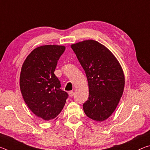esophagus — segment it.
Here are the masks:
<instances>
[{"mask_svg":"<svg viewBox=\"0 0 150 150\" xmlns=\"http://www.w3.org/2000/svg\"><path fill=\"white\" fill-rule=\"evenodd\" d=\"M69 96H71V97H72V96H73V95H74V92L73 91H69Z\"/></svg>","mask_w":150,"mask_h":150,"instance_id":"esophagus-1","label":"esophagus"}]
</instances>
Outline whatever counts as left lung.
I'll return each mask as SVG.
<instances>
[{
    "mask_svg": "<svg viewBox=\"0 0 150 150\" xmlns=\"http://www.w3.org/2000/svg\"><path fill=\"white\" fill-rule=\"evenodd\" d=\"M88 84V98L83 108L88 117L103 121L110 116L122 95L124 75L120 63L111 52L95 40L71 45Z\"/></svg>",
    "mask_w": 150,
    "mask_h": 150,
    "instance_id": "1",
    "label": "left lung"
}]
</instances>
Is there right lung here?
Segmentation results:
<instances>
[{"instance_id": "1", "label": "right lung", "mask_w": 150, "mask_h": 150, "mask_svg": "<svg viewBox=\"0 0 150 150\" xmlns=\"http://www.w3.org/2000/svg\"><path fill=\"white\" fill-rule=\"evenodd\" d=\"M65 47L46 45L35 48L22 65L20 87L22 96L34 115L45 120L55 118L69 95L61 89L54 71Z\"/></svg>"}]
</instances>
